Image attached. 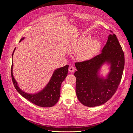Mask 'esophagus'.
<instances>
[{"label":"esophagus","instance_id":"1","mask_svg":"<svg viewBox=\"0 0 133 133\" xmlns=\"http://www.w3.org/2000/svg\"><path fill=\"white\" fill-rule=\"evenodd\" d=\"M75 67L74 66H70L69 67V69H68L69 71H70L71 72H74L75 71Z\"/></svg>","mask_w":133,"mask_h":133}]
</instances>
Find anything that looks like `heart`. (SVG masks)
Segmentation results:
<instances>
[{"instance_id": "obj_1", "label": "heart", "mask_w": 133, "mask_h": 133, "mask_svg": "<svg viewBox=\"0 0 133 133\" xmlns=\"http://www.w3.org/2000/svg\"><path fill=\"white\" fill-rule=\"evenodd\" d=\"M101 43L97 39H91L90 37H83L77 41L70 48V51L76 52L77 58L81 61L89 60L99 52Z\"/></svg>"}]
</instances>
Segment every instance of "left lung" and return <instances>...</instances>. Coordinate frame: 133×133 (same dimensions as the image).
<instances>
[{
	"label": "left lung",
	"instance_id": "1",
	"mask_svg": "<svg viewBox=\"0 0 133 133\" xmlns=\"http://www.w3.org/2000/svg\"><path fill=\"white\" fill-rule=\"evenodd\" d=\"M113 33L112 31H110ZM105 62L111 64V71L106 79L99 78L97 71ZM125 58L115 34L109 35L102 53L90 59L76 62V92L79 101L88 107L102 105L116 92L122 77Z\"/></svg>",
	"mask_w": 133,
	"mask_h": 133
}]
</instances>
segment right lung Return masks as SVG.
<instances>
[{
    "instance_id": "obj_1",
    "label": "right lung",
    "mask_w": 133,
    "mask_h": 133,
    "mask_svg": "<svg viewBox=\"0 0 133 133\" xmlns=\"http://www.w3.org/2000/svg\"><path fill=\"white\" fill-rule=\"evenodd\" d=\"M24 39L22 38L20 42ZM16 49H15L14 52ZM13 63L11 68V75L14 85L17 91L24 98L41 107H51L54 106L58 101L60 97L61 86L62 82L66 78L68 74V65L55 70L50 82L46 87L41 92L35 94L30 95L22 91L19 88L12 74Z\"/></svg>"
}]
</instances>
